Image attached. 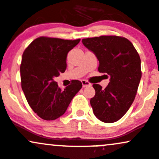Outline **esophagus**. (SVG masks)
Instances as JSON below:
<instances>
[{
    "instance_id": "1",
    "label": "esophagus",
    "mask_w": 159,
    "mask_h": 159,
    "mask_svg": "<svg viewBox=\"0 0 159 159\" xmlns=\"http://www.w3.org/2000/svg\"><path fill=\"white\" fill-rule=\"evenodd\" d=\"M81 84H82L83 88H85V87L91 86V84L89 82V81H86V80H81Z\"/></svg>"
}]
</instances>
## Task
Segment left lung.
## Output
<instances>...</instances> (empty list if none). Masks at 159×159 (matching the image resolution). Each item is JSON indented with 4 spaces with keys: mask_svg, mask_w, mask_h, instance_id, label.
<instances>
[{
    "mask_svg": "<svg viewBox=\"0 0 159 159\" xmlns=\"http://www.w3.org/2000/svg\"><path fill=\"white\" fill-rule=\"evenodd\" d=\"M82 43L98 58L99 72L110 77L104 89L93 84L95 95L90 103L93 113L102 122L114 123L124 116L134 101L142 77L139 53L129 40L121 36L86 38Z\"/></svg>",
    "mask_w": 159,
    "mask_h": 159,
    "instance_id": "8db88e82",
    "label": "left lung"
}]
</instances>
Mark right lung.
Here are the masks:
<instances>
[{
    "label": "right lung",
    "instance_id": "right-lung-1",
    "mask_svg": "<svg viewBox=\"0 0 159 159\" xmlns=\"http://www.w3.org/2000/svg\"><path fill=\"white\" fill-rule=\"evenodd\" d=\"M80 40L41 36L23 52L21 86L29 105L42 119L54 120L62 116L82 87L81 81L74 80L62 91L54 81L65 72L67 55Z\"/></svg>",
    "mask_w": 159,
    "mask_h": 159
}]
</instances>
